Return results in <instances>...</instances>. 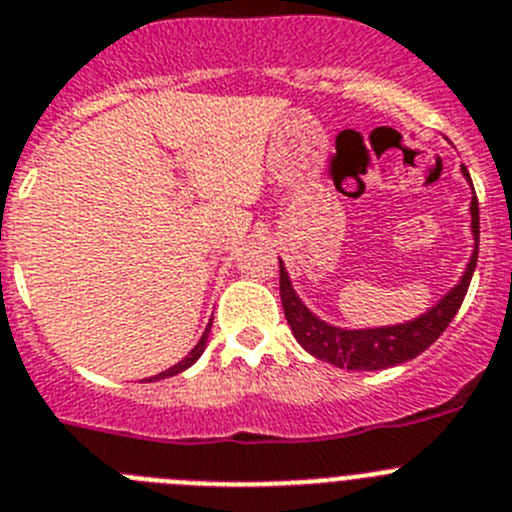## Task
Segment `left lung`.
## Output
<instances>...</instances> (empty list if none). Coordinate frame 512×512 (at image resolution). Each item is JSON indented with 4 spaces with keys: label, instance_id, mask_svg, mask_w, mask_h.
<instances>
[{
    "label": "left lung",
    "instance_id": "obj_1",
    "mask_svg": "<svg viewBox=\"0 0 512 512\" xmlns=\"http://www.w3.org/2000/svg\"><path fill=\"white\" fill-rule=\"evenodd\" d=\"M464 176H469L467 168L462 165ZM472 232H474V252L464 270L462 280L454 290H449L431 311L418 316L416 321L398 326H385V329H362L347 331L336 329V326L324 324L316 319L293 293L288 273H285L283 262H280V301H283L285 319H288L290 331L298 339L308 354L316 359H324L336 367H347V370H385V367L400 365L408 359L418 357L426 352L431 344L444 334L451 319L457 316L464 296H467L469 280H472L474 265H477V252H480V206L477 196L472 199Z\"/></svg>",
    "mask_w": 512,
    "mask_h": 512
}]
</instances>
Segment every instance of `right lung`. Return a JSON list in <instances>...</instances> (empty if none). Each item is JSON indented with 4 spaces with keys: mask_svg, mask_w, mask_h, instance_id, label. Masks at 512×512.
Returning <instances> with one entry per match:
<instances>
[{
    "mask_svg": "<svg viewBox=\"0 0 512 512\" xmlns=\"http://www.w3.org/2000/svg\"><path fill=\"white\" fill-rule=\"evenodd\" d=\"M209 329H211V324L206 326V331H204V336H201L199 339V344H196V347L191 349V352H188V357H183L181 362H178V365H173L170 367V370H165V372H160V375H155V377H150V380H163V377H170V375H178V372H183V370H188V367L193 365V362H196V359L201 357V352H204L206 349V339H209Z\"/></svg>",
    "mask_w": 512,
    "mask_h": 512,
    "instance_id": "1",
    "label": "right lung"
}]
</instances>
